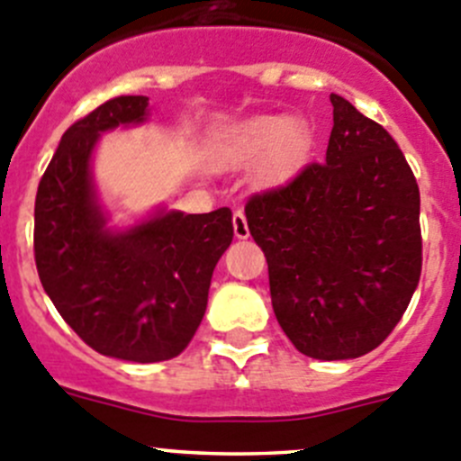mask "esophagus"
Returning a JSON list of instances; mask_svg holds the SVG:
<instances>
[{
	"mask_svg": "<svg viewBox=\"0 0 461 461\" xmlns=\"http://www.w3.org/2000/svg\"><path fill=\"white\" fill-rule=\"evenodd\" d=\"M231 221H234L236 239H248V236H249V227H248V218H245L243 209H236L234 216H231Z\"/></svg>",
	"mask_w": 461,
	"mask_h": 461,
	"instance_id": "34e87169",
	"label": "esophagus"
}]
</instances>
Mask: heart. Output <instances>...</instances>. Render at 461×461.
Returning a JSON list of instances; mask_svg holds the SVG:
<instances>
[{
	"mask_svg": "<svg viewBox=\"0 0 461 461\" xmlns=\"http://www.w3.org/2000/svg\"><path fill=\"white\" fill-rule=\"evenodd\" d=\"M308 142V131L292 115H257L239 124L221 144L218 162L222 167H240L265 158L263 178L281 183L301 165Z\"/></svg>",
	"mask_w": 461,
	"mask_h": 461,
	"instance_id": "heart-1",
	"label": "heart"
}]
</instances>
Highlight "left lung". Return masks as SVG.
<instances>
[{"label":"left lung","instance_id":"8db88e82","mask_svg":"<svg viewBox=\"0 0 461 461\" xmlns=\"http://www.w3.org/2000/svg\"><path fill=\"white\" fill-rule=\"evenodd\" d=\"M323 162L249 196V234L267 258L278 325L312 359H357L385 341L421 274L420 187L375 120L330 95Z\"/></svg>","mask_w":461,"mask_h":461}]
</instances>
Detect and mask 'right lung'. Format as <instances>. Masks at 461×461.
I'll return each mask as SVG.
<instances>
[{
  "label": "right lung",
  "instance_id": "right-lung-1",
  "mask_svg": "<svg viewBox=\"0 0 461 461\" xmlns=\"http://www.w3.org/2000/svg\"><path fill=\"white\" fill-rule=\"evenodd\" d=\"M149 97L106 100L73 122L35 198V265L46 294L100 355L153 364L178 357L207 310L213 267L234 239L231 209L158 212L127 231L106 230L91 183L100 133L147 118Z\"/></svg>",
  "mask_w": 461,
  "mask_h": 461
}]
</instances>
